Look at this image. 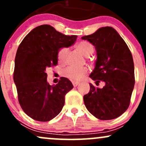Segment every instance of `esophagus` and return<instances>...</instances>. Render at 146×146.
Wrapping results in <instances>:
<instances>
[{
    "instance_id": "esophagus-1",
    "label": "esophagus",
    "mask_w": 146,
    "mask_h": 146,
    "mask_svg": "<svg viewBox=\"0 0 146 146\" xmlns=\"http://www.w3.org/2000/svg\"><path fill=\"white\" fill-rule=\"evenodd\" d=\"M73 85L74 87H76L78 85H79V82H73Z\"/></svg>"
}]
</instances>
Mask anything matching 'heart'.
Segmentation results:
<instances>
[{"mask_svg":"<svg viewBox=\"0 0 146 146\" xmlns=\"http://www.w3.org/2000/svg\"><path fill=\"white\" fill-rule=\"evenodd\" d=\"M77 48L79 51L81 52L84 56L88 57L90 54L93 53L94 48L93 45L88 42H81L77 45ZM68 51V48L67 47L61 48L58 51V58L60 62L64 63L66 60V55ZM88 73V68L86 67L82 68H76L73 66H69L66 68L63 72V75L68 79L73 82L81 81L84 76Z\"/></svg>","mask_w":146,"mask_h":146,"instance_id":"b5f03b06","label":"heart"}]
</instances>
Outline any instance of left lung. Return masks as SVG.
Returning a JSON list of instances; mask_svg holds the SVG:
<instances>
[{
    "label": "left lung",
    "mask_w": 146,
    "mask_h": 146,
    "mask_svg": "<svg viewBox=\"0 0 146 146\" xmlns=\"http://www.w3.org/2000/svg\"><path fill=\"white\" fill-rule=\"evenodd\" d=\"M95 46L97 60L90 78V91L84 96L87 110L100 120H110L128 109L135 86V66L128 46L118 32L111 27L98 29L93 34L82 37Z\"/></svg>",
    "instance_id": "1"
}]
</instances>
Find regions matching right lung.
Wrapping results in <instances>:
<instances>
[{"label": "right lung", "instance_id": "add662e5", "mask_svg": "<svg viewBox=\"0 0 146 146\" xmlns=\"http://www.w3.org/2000/svg\"><path fill=\"white\" fill-rule=\"evenodd\" d=\"M48 25L38 26L25 37L15 58L14 82L18 101L28 116L38 121L51 120L61 112L65 95L73 88L69 80L61 78L56 85L47 82L46 69L58 64V51L76 41Z\"/></svg>", "mask_w": 146, "mask_h": 146}]
</instances>
